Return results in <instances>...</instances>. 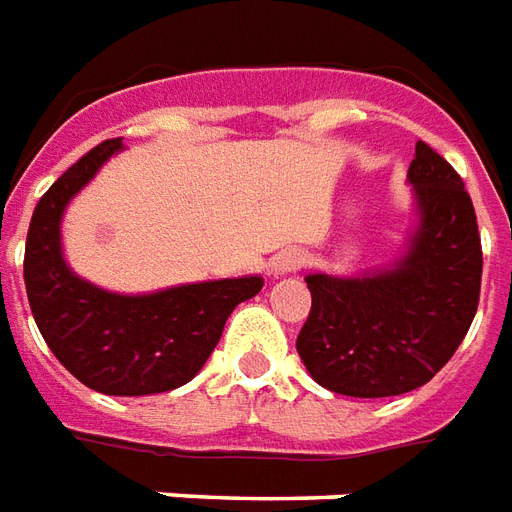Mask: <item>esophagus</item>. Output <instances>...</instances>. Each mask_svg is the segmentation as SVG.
Returning a JSON list of instances; mask_svg holds the SVG:
<instances>
[{
  "mask_svg": "<svg viewBox=\"0 0 512 512\" xmlns=\"http://www.w3.org/2000/svg\"><path fill=\"white\" fill-rule=\"evenodd\" d=\"M304 263V255L298 249H282L279 255L271 257V274L274 276H285L293 274L295 268Z\"/></svg>",
  "mask_w": 512,
  "mask_h": 512,
  "instance_id": "obj_1",
  "label": "esophagus"
}]
</instances>
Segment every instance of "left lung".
I'll return each mask as SVG.
<instances>
[{
  "label": "left lung",
  "mask_w": 512,
  "mask_h": 512,
  "mask_svg": "<svg viewBox=\"0 0 512 512\" xmlns=\"http://www.w3.org/2000/svg\"><path fill=\"white\" fill-rule=\"evenodd\" d=\"M407 184L415 219L399 257L352 276H304L312 312L295 350L317 385L342 396L382 399L426 385L478 312L483 252L464 181L418 140Z\"/></svg>",
  "instance_id": "obj_1"
}]
</instances>
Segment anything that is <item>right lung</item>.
Masks as SVG:
<instances>
[{"mask_svg":"<svg viewBox=\"0 0 512 512\" xmlns=\"http://www.w3.org/2000/svg\"><path fill=\"white\" fill-rule=\"evenodd\" d=\"M121 140H105L45 192L26 236L24 282L34 323L75 380L105 396H151L187 385L219 344L227 317L263 290V276L113 293L64 260L62 219Z\"/></svg>","mask_w":512,"mask_h":512,"instance_id":"add662e5","label":"right lung"}]
</instances>
